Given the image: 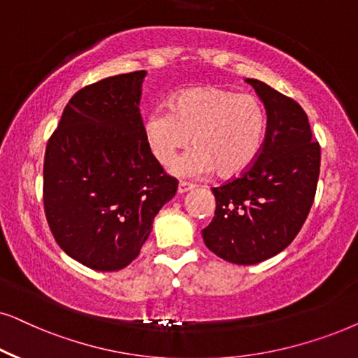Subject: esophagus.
Listing matches in <instances>:
<instances>
[{
  "label": "esophagus",
  "mask_w": 358,
  "mask_h": 358,
  "mask_svg": "<svg viewBox=\"0 0 358 358\" xmlns=\"http://www.w3.org/2000/svg\"><path fill=\"white\" fill-rule=\"evenodd\" d=\"M190 189H194V184H190V182H185V180H180L179 185H178V190H179V194H184V192H187V190H190Z\"/></svg>",
  "instance_id": "34e87169"
}]
</instances>
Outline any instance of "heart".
<instances>
[{"mask_svg":"<svg viewBox=\"0 0 358 358\" xmlns=\"http://www.w3.org/2000/svg\"><path fill=\"white\" fill-rule=\"evenodd\" d=\"M266 110L257 95L206 85L179 92L171 110L151 111L143 133L152 156L169 166L179 151L196 146L176 161L184 178H203L217 169L224 179L243 174L257 161L266 136Z\"/></svg>","mask_w":358,"mask_h":358,"instance_id":"b5f03b06","label":"heart"}]
</instances>
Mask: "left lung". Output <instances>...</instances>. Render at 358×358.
Here are the masks:
<instances>
[{
	"label": "left lung",
	"mask_w": 358,
	"mask_h": 358,
	"mask_svg": "<svg viewBox=\"0 0 358 358\" xmlns=\"http://www.w3.org/2000/svg\"><path fill=\"white\" fill-rule=\"evenodd\" d=\"M247 82L266 108V136L243 174L212 187L215 215L202 230L207 248L235 264L275 257L296 238L313 207L321 169V146L303 106L266 83Z\"/></svg>",
	"instance_id": "8db88e82"
}]
</instances>
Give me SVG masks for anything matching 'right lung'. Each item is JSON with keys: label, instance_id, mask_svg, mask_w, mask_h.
I'll list each match as a JSON object with an SVG mask.
<instances>
[{"label": "right lung", "instance_id": "add662e5", "mask_svg": "<svg viewBox=\"0 0 358 358\" xmlns=\"http://www.w3.org/2000/svg\"><path fill=\"white\" fill-rule=\"evenodd\" d=\"M145 76L120 73L80 88L45 146L49 229L69 257L92 270L128 266L178 190L143 133L138 105Z\"/></svg>", "mask_w": 358, "mask_h": 358}]
</instances>
